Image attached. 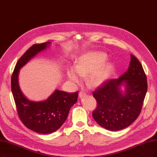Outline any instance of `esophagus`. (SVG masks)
<instances>
[{"label": "esophagus", "mask_w": 157, "mask_h": 157, "mask_svg": "<svg viewBox=\"0 0 157 157\" xmlns=\"http://www.w3.org/2000/svg\"><path fill=\"white\" fill-rule=\"evenodd\" d=\"M86 95V92H85V91H83V90L80 91V92H79V97H80V98H83V97L85 96Z\"/></svg>", "instance_id": "34e87169"}]
</instances>
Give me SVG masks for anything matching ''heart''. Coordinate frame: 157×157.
<instances>
[{
  "mask_svg": "<svg viewBox=\"0 0 157 157\" xmlns=\"http://www.w3.org/2000/svg\"><path fill=\"white\" fill-rule=\"evenodd\" d=\"M106 59V55L103 53L87 52L79 57L75 68L72 67L68 70V78L73 83H78L82 77L90 74L87 80L88 84L90 86L100 85L107 79L114 68L111 63H108L99 68Z\"/></svg>",
  "mask_w": 157,
  "mask_h": 157,
  "instance_id": "b5f03b06",
  "label": "heart"
}]
</instances>
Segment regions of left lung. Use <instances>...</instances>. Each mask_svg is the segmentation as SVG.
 <instances>
[{
  "mask_svg": "<svg viewBox=\"0 0 157 157\" xmlns=\"http://www.w3.org/2000/svg\"><path fill=\"white\" fill-rule=\"evenodd\" d=\"M147 90V78L143 67L137 58L131 54L127 71L118 79L104 82L93 92L97 107L92 117L107 130L126 128L140 114Z\"/></svg>",
  "mask_w": 157,
  "mask_h": 157,
  "instance_id": "1",
  "label": "left lung"
}]
</instances>
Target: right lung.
<instances>
[{
    "instance_id": "1",
    "label": "right lung",
    "mask_w": 157,
    "mask_h": 157,
    "mask_svg": "<svg viewBox=\"0 0 157 157\" xmlns=\"http://www.w3.org/2000/svg\"><path fill=\"white\" fill-rule=\"evenodd\" d=\"M50 44L46 42L31 46L17 61L11 80V91L21 120L28 129L40 134H49L59 129L78 97V91L67 93L56 89L46 100L34 101L28 99L21 91L18 79L20 69Z\"/></svg>"
}]
</instances>
